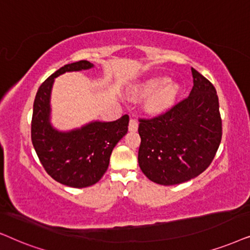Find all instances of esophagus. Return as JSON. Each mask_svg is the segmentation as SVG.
<instances>
[{"instance_id":"obj_1","label":"esophagus","mask_w":250,"mask_h":250,"mask_svg":"<svg viewBox=\"0 0 250 250\" xmlns=\"http://www.w3.org/2000/svg\"><path fill=\"white\" fill-rule=\"evenodd\" d=\"M137 129H138V122H137V120L131 119L130 121H129V130L135 132V131H137Z\"/></svg>"}]
</instances>
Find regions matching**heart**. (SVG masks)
Here are the masks:
<instances>
[{
  "label": "heart",
  "instance_id": "1",
  "mask_svg": "<svg viewBox=\"0 0 250 250\" xmlns=\"http://www.w3.org/2000/svg\"><path fill=\"white\" fill-rule=\"evenodd\" d=\"M179 86L169 82L166 76H152L135 86L132 94L138 97H149L147 108L153 113H161L174 104Z\"/></svg>",
  "mask_w": 250,
  "mask_h": 250
}]
</instances>
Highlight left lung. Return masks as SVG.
I'll return each instance as SVG.
<instances>
[{
	"instance_id": "1",
	"label": "left lung",
	"mask_w": 250,
	"mask_h": 250,
	"mask_svg": "<svg viewBox=\"0 0 250 250\" xmlns=\"http://www.w3.org/2000/svg\"><path fill=\"white\" fill-rule=\"evenodd\" d=\"M188 97L152 119H139L138 164L149 181L176 185L209 167L222 139L218 97L194 68Z\"/></svg>"
}]
</instances>
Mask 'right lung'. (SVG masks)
Wrapping results in <instances>:
<instances>
[{"instance_id": "1", "label": "right lung", "mask_w": 250, "mask_h": 250, "mask_svg": "<svg viewBox=\"0 0 250 250\" xmlns=\"http://www.w3.org/2000/svg\"><path fill=\"white\" fill-rule=\"evenodd\" d=\"M91 67L86 61L62 66L42 83L33 106L32 143L43 168L55 181L75 188L94 185L103 177L113 148L127 134L129 125L125 114L116 121H94L71 131H58L51 125L50 95L55 79Z\"/></svg>"}]
</instances>
